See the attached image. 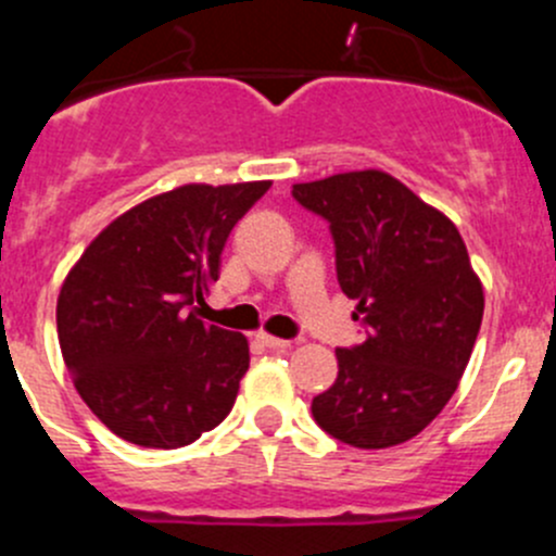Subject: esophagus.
Masks as SVG:
<instances>
[{
  "mask_svg": "<svg viewBox=\"0 0 556 556\" xmlns=\"http://www.w3.org/2000/svg\"><path fill=\"white\" fill-rule=\"evenodd\" d=\"M257 339H261L268 350H288L290 346L288 339H277V336H271V333H257Z\"/></svg>",
  "mask_w": 556,
  "mask_h": 556,
  "instance_id": "34e87169",
  "label": "esophagus"
}]
</instances>
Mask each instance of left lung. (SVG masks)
<instances>
[{"mask_svg": "<svg viewBox=\"0 0 556 556\" xmlns=\"http://www.w3.org/2000/svg\"><path fill=\"white\" fill-rule=\"evenodd\" d=\"M330 223L336 274L366 339L336 350L339 377L312 401L319 428L357 450L422 433L457 390L484 314V288L457 226L379 169L293 185Z\"/></svg>", "mask_w": 556, "mask_h": 556, "instance_id": "obj_1", "label": "left lung"}]
</instances>
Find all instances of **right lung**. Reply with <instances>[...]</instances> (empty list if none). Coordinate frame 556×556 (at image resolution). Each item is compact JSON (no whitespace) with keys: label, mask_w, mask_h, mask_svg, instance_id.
Instances as JSON below:
<instances>
[{"label":"right lung","mask_w":556,"mask_h":556,"mask_svg":"<svg viewBox=\"0 0 556 556\" xmlns=\"http://www.w3.org/2000/svg\"><path fill=\"white\" fill-rule=\"evenodd\" d=\"M271 188L190 182L131 206L70 268L55 304L72 382L123 441L188 446L217 428L250 368L242 333L195 306L220 277L228 233Z\"/></svg>","instance_id":"obj_1"}]
</instances>
